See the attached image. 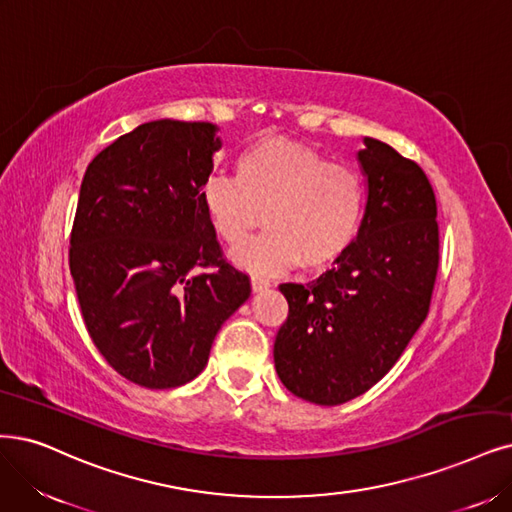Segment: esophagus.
Instances as JSON below:
<instances>
[{
    "label": "esophagus",
    "instance_id": "1",
    "mask_svg": "<svg viewBox=\"0 0 512 512\" xmlns=\"http://www.w3.org/2000/svg\"><path fill=\"white\" fill-rule=\"evenodd\" d=\"M270 285H272V282H270L268 278H263V276H257V274H253V276H251V287H253V291H255V293H259V291H266V289H270Z\"/></svg>",
    "mask_w": 512,
    "mask_h": 512
}]
</instances>
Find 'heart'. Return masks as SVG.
<instances>
[{"label":"heart","mask_w":512,"mask_h":512,"mask_svg":"<svg viewBox=\"0 0 512 512\" xmlns=\"http://www.w3.org/2000/svg\"><path fill=\"white\" fill-rule=\"evenodd\" d=\"M215 234L242 244L268 211L270 232L234 253L238 266L274 274L301 261L306 270L333 263L352 244L365 211V183L352 166L282 137L240 151L236 177H208L200 192Z\"/></svg>","instance_id":"heart-1"}]
</instances>
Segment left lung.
<instances>
[{"mask_svg": "<svg viewBox=\"0 0 512 512\" xmlns=\"http://www.w3.org/2000/svg\"><path fill=\"white\" fill-rule=\"evenodd\" d=\"M367 206L356 240L306 285L285 282L274 342L280 382L316 405L356 399L399 361L430 308L439 270L437 198L424 170L365 137Z\"/></svg>", "mask_w": 512, "mask_h": 512, "instance_id": "1", "label": "left lung"}]
</instances>
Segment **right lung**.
<instances>
[{
    "instance_id": "right-lung-1",
    "label": "right lung",
    "mask_w": 512,
    "mask_h": 512,
    "mask_svg": "<svg viewBox=\"0 0 512 512\" xmlns=\"http://www.w3.org/2000/svg\"><path fill=\"white\" fill-rule=\"evenodd\" d=\"M219 147L211 122L154 120L105 147L82 179L69 270L84 323L105 361L149 390L192 382L251 295L200 200Z\"/></svg>"
}]
</instances>
